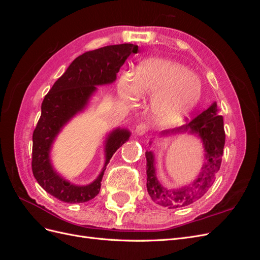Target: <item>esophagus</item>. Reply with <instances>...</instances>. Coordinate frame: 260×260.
<instances>
[{
  "instance_id": "34e87169",
  "label": "esophagus",
  "mask_w": 260,
  "mask_h": 260,
  "mask_svg": "<svg viewBox=\"0 0 260 260\" xmlns=\"http://www.w3.org/2000/svg\"><path fill=\"white\" fill-rule=\"evenodd\" d=\"M148 130V125L146 122H141L136 127V133L138 136H143L147 132Z\"/></svg>"
}]
</instances>
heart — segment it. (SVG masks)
I'll return each instance as SVG.
<instances>
[{"label":"heart","instance_id":"obj_1","mask_svg":"<svg viewBox=\"0 0 260 260\" xmlns=\"http://www.w3.org/2000/svg\"><path fill=\"white\" fill-rule=\"evenodd\" d=\"M121 98L132 102L139 95L153 98L152 115L159 123H174L190 113L202 95L201 80L185 66L167 59L143 62L132 77L120 78Z\"/></svg>","mask_w":260,"mask_h":260}]
</instances>
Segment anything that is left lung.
Returning <instances> with one entry per match:
<instances>
[{
  "label": "left lung",
  "mask_w": 260,
  "mask_h": 260,
  "mask_svg": "<svg viewBox=\"0 0 260 260\" xmlns=\"http://www.w3.org/2000/svg\"><path fill=\"white\" fill-rule=\"evenodd\" d=\"M170 132H188L199 135L206 152V161L203 165L199 178L192 184L177 190H169L161 186L156 179L153 153L146 152V187L152 201L164 207L178 208L187 206L200 200L214 183L217 172L221 166L225 142L223 117L218 115L217 104L214 103L206 111L194 117L190 122L177 129L164 131L162 135Z\"/></svg>",
  "instance_id": "1"
}]
</instances>
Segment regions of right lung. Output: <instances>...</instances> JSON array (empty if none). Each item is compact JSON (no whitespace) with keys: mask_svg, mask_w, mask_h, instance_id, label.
I'll use <instances>...</instances> for the list:
<instances>
[{"mask_svg":"<svg viewBox=\"0 0 260 260\" xmlns=\"http://www.w3.org/2000/svg\"><path fill=\"white\" fill-rule=\"evenodd\" d=\"M131 53H138V45H108L83 53L69 65L42 102L40 119L32 135L31 167L38 183L59 201L75 204L95 198L109 159L129 140L130 132L127 130L116 129L109 135L105 166L96 180L89 185L70 184L53 170L50 162L51 145L62 125L85 107L92 93L96 90L95 85L115 81L117 73Z\"/></svg>","mask_w":260,"mask_h":260,"instance_id":"1","label":"right lung"}]
</instances>
